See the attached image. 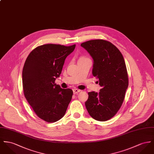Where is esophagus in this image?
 Masks as SVG:
<instances>
[{
  "instance_id": "1",
  "label": "esophagus",
  "mask_w": 154,
  "mask_h": 154,
  "mask_svg": "<svg viewBox=\"0 0 154 154\" xmlns=\"http://www.w3.org/2000/svg\"><path fill=\"white\" fill-rule=\"evenodd\" d=\"M72 91H73V93L75 94L79 93L80 91V90L79 89H77V88H74V89H72Z\"/></svg>"
}]
</instances>
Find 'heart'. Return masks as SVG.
I'll return each instance as SVG.
<instances>
[{"label":"heart","mask_w":154,"mask_h":154,"mask_svg":"<svg viewBox=\"0 0 154 154\" xmlns=\"http://www.w3.org/2000/svg\"><path fill=\"white\" fill-rule=\"evenodd\" d=\"M85 59H88V58H85V57H82V58H80V60Z\"/></svg>","instance_id":"heart-1"}]
</instances>
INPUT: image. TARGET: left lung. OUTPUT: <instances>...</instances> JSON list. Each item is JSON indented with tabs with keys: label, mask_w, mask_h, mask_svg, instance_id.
<instances>
[{
	"label": "left lung",
	"mask_w": 154,
	"mask_h": 154,
	"mask_svg": "<svg viewBox=\"0 0 154 154\" xmlns=\"http://www.w3.org/2000/svg\"><path fill=\"white\" fill-rule=\"evenodd\" d=\"M93 60L92 74L98 79L100 92H89L85 103L88 112L95 120L105 121L113 117L121 106L128 86L124 57L109 42L97 39L81 44Z\"/></svg>",
	"instance_id": "1"
}]
</instances>
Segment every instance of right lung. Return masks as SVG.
Wrapping results in <instances>:
<instances>
[{"label":"right lung","mask_w":154,"mask_h":154,"mask_svg":"<svg viewBox=\"0 0 154 154\" xmlns=\"http://www.w3.org/2000/svg\"><path fill=\"white\" fill-rule=\"evenodd\" d=\"M75 45L48 44L35 48L28 56L22 71L25 98L36 115L48 122L59 121L71 101L72 91L55 84L66 57Z\"/></svg>","instance_id":"obj_1"}]
</instances>
